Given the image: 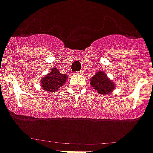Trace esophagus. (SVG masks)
I'll list each match as a JSON object with an SVG mask.
<instances>
[{
	"mask_svg": "<svg viewBox=\"0 0 153 153\" xmlns=\"http://www.w3.org/2000/svg\"><path fill=\"white\" fill-rule=\"evenodd\" d=\"M83 73H84V70H83V69H81L80 71L79 72V74H83Z\"/></svg>",
	"mask_w": 153,
	"mask_h": 153,
	"instance_id": "obj_1",
	"label": "esophagus"
}]
</instances>
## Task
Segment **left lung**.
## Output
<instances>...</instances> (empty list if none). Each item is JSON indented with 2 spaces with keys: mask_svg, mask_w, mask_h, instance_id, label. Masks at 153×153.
I'll use <instances>...</instances> for the list:
<instances>
[{
  "mask_svg": "<svg viewBox=\"0 0 153 153\" xmlns=\"http://www.w3.org/2000/svg\"><path fill=\"white\" fill-rule=\"evenodd\" d=\"M91 85L101 95H108L114 90L115 85L103 71H99L91 79Z\"/></svg>",
  "mask_w": 153,
  "mask_h": 153,
  "instance_id": "8db88e82",
  "label": "left lung"
}]
</instances>
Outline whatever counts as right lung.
Listing matches in <instances>:
<instances>
[{"instance_id":"obj_1","label":"right lung","mask_w":153,"mask_h":153,"mask_svg":"<svg viewBox=\"0 0 153 153\" xmlns=\"http://www.w3.org/2000/svg\"><path fill=\"white\" fill-rule=\"evenodd\" d=\"M68 76L66 74H61L57 68H51V73H48L44 78L41 79L40 83L43 90L48 92H53L57 91L58 88L63 85V84L66 82Z\"/></svg>"}]
</instances>
